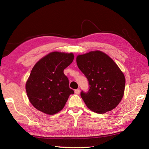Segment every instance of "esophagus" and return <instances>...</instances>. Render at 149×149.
I'll list each match as a JSON object with an SVG mask.
<instances>
[{
    "instance_id": "1",
    "label": "esophagus",
    "mask_w": 149,
    "mask_h": 149,
    "mask_svg": "<svg viewBox=\"0 0 149 149\" xmlns=\"http://www.w3.org/2000/svg\"><path fill=\"white\" fill-rule=\"evenodd\" d=\"M74 93L76 94H79L80 93V89H75L74 90Z\"/></svg>"
}]
</instances>
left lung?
<instances>
[{
  "label": "left lung",
  "instance_id": "8db88e82",
  "mask_svg": "<svg viewBox=\"0 0 149 149\" xmlns=\"http://www.w3.org/2000/svg\"><path fill=\"white\" fill-rule=\"evenodd\" d=\"M76 63L89 82V91L81 93L86 105L98 114L114 109L124 96L125 84V76L119 66L99 50L78 55Z\"/></svg>",
  "mask_w": 149,
  "mask_h": 149
}]
</instances>
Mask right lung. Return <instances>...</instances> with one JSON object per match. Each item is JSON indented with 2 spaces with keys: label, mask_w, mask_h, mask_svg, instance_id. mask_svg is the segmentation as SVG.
I'll return each instance as SVG.
<instances>
[{
  "label": "right lung",
  "mask_w": 149,
  "mask_h": 149,
  "mask_svg": "<svg viewBox=\"0 0 149 149\" xmlns=\"http://www.w3.org/2000/svg\"><path fill=\"white\" fill-rule=\"evenodd\" d=\"M74 59L72 53L54 52L41 58L31 70L25 88L34 107L53 115L62 110L74 91L63 71Z\"/></svg>",
  "instance_id": "obj_1"
}]
</instances>
